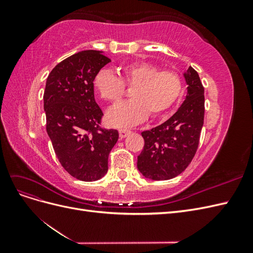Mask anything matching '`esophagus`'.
I'll use <instances>...</instances> for the list:
<instances>
[{
  "label": "esophagus",
  "instance_id": "34e87169",
  "mask_svg": "<svg viewBox=\"0 0 253 253\" xmlns=\"http://www.w3.org/2000/svg\"><path fill=\"white\" fill-rule=\"evenodd\" d=\"M131 133L128 131V129H126V128H121V129H119V137L120 138L122 139V138H126V137Z\"/></svg>",
  "mask_w": 253,
  "mask_h": 253
}]
</instances>
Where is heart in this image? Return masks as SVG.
<instances>
[{"label":"heart","mask_w":253,"mask_h":253,"mask_svg":"<svg viewBox=\"0 0 253 253\" xmlns=\"http://www.w3.org/2000/svg\"><path fill=\"white\" fill-rule=\"evenodd\" d=\"M95 90L104 100L117 102L125 94V85L134 87L132 100L113 106L106 113L112 126L128 127L141 124L151 116H159L179 98L182 82L179 76L169 71L160 72L150 63H134L125 66L119 77L108 70L99 72L94 79Z\"/></svg>","instance_id":"obj_1"}]
</instances>
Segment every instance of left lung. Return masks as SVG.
Returning <instances> with one entry per match:
<instances>
[{"label": "left lung", "mask_w": 253, "mask_h": 253, "mask_svg": "<svg viewBox=\"0 0 253 253\" xmlns=\"http://www.w3.org/2000/svg\"><path fill=\"white\" fill-rule=\"evenodd\" d=\"M187 84L185 100L163 125L141 133L144 147L137 158V169L145 178L168 180L176 177L193 159L204 125V86L197 72H183Z\"/></svg>", "instance_id": "1"}]
</instances>
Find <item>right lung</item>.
I'll list each match as a JSON object with an SVG mask.
<instances>
[{
	"mask_svg": "<svg viewBox=\"0 0 253 253\" xmlns=\"http://www.w3.org/2000/svg\"><path fill=\"white\" fill-rule=\"evenodd\" d=\"M111 60L98 50L66 58L50 72L44 90L46 131L60 164L73 177L95 181L108 172L117 129L100 126L102 111L95 101L94 79Z\"/></svg>",
	"mask_w": 253,
	"mask_h": 253,
	"instance_id": "obj_1",
	"label": "right lung"
}]
</instances>
